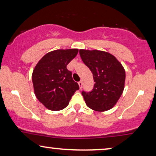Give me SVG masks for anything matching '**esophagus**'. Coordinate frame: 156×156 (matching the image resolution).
<instances>
[{
    "mask_svg": "<svg viewBox=\"0 0 156 156\" xmlns=\"http://www.w3.org/2000/svg\"><path fill=\"white\" fill-rule=\"evenodd\" d=\"M78 84H79V86H80V88L82 89V85H83V83H82V81H80V82H78Z\"/></svg>",
    "mask_w": 156,
    "mask_h": 156,
    "instance_id": "34e87169",
    "label": "esophagus"
}]
</instances>
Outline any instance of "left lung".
<instances>
[{
    "instance_id": "8db88e82",
    "label": "left lung",
    "mask_w": 156,
    "mask_h": 156,
    "mask_svg": "<svg viewBox=\"0 0 156 156\" xmlns=\"http://www.w3.org/2000/svg\"><path fill=\"white\" fill-rule=\"evenodd\" d=\"M80 55L95 82L92 91L82 92L87 106L97 112L111 109L124 89V68L114 55L104 51L80 50Z\"/></svg>"
}]
</instances>
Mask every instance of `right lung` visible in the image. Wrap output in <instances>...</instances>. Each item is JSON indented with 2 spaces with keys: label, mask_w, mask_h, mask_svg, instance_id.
Instances as JSON below:
<instances>
[{
  "label": "right lung",
  "mask_w": 156,
  "mask_h": 156,
  "mask_svg": "<svg viewBox=\"0 0 156 156\" xmlns=\"http://www.w3.org/2000/svg\"><path fill=\"white\" fill-rule=\"evenodd\" d=\"M78 49L56 50L47 53L36 65L32 74L37 99L47 108L59 111L67 107L78 84L67 65L76 56Z\"/></svg>",
  "instance_id": "obj_1"
}]
</instances>
